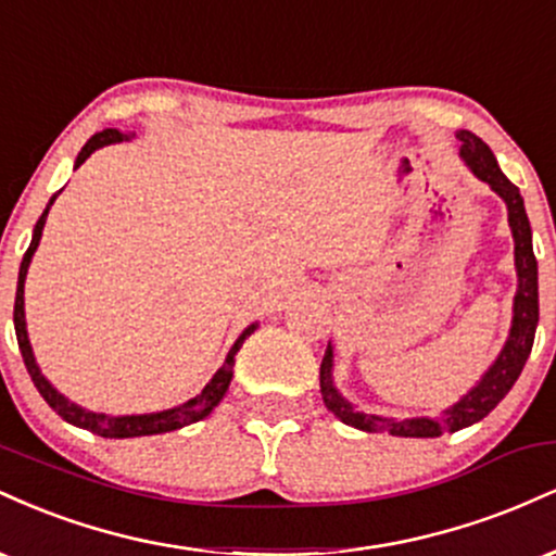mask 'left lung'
I'll use <instances>...</instances> for the list:
<instances>
[{
  "instance_id": "obj_1",
  "label": "left lung",
  "mask_w": 556,
  "mask_h": 556,
  "mask_svg": "<svg viewBox=\"0 0 556 556\" xmlns=\"http://www.w3.org/2000/svg\"><path fill=\"white\" fill-rule=\"evenodd\" d=\"M460 140V156L468 164L470 172L489 185L496 195L507 203V219L513 229L515 240V269H518V292H515L513 305V327L509 337L504 342L502 353L491 363L489 371L481 376V381L463 394L460 402L446 407L442 416L437 418H381L366 416L358 407L350 405L348 400L337 392L334 381H331V366H334V353L331 344H327V353L321 361V397L324 405L334 413L342 424L353 426V429L368 433H392V437H416L431 439L442 437L444 431H460L465 426H473L481 418H486L491 410L504 400V394L513 389L518 376L522 374L528 355H531L535 327H539V264L533 256L531 242V222H528L526 206H522L520 190L504 177V172L496 164L494 154L476 132L457 130Z\"/></svg>"
}]
</instances>
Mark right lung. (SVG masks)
I'll return each instance as SVG.
<instances>
[{"label": "right lung", "instance_id": "obj_1", "mask_svg": "<svg viewBox=\"0 0 556 556\" xmlns=\"http://www.w3.org/2000/svg\"><path fill=\"white\" fill-rule=\"evenodd\" d=\"M132 136H136V132H119V130H114V127H110V130L96 132V136L88 138V143L80 149L78 159H75V167H80V164L86 162V159L91 156L96 149H101V146L119 143V140H130ZM54 201H56V195H52V201L47 203V208H43V214L38 216V222L34 227V240H30L28 251H25L23 264H21V274H17L15 314H12V321H15L17 344H21L25 368H28V374H30V379H34L38 394H41V397L47 400V405L52 407L56 416L65 418L67 424L78 426V429H86L91 433H99V437H104V439H130V437H151V433H167V431L182 429V426H190V424H195V420L206 418L208 413H212L214 407L219 405L222 397L227 394L229 381H232L235 355H238L242 342H245L248 337L256 331L258 324H251V327H248L238 337V340H235L232 350L227 353V361L222 363V368L212 376V381L203 387L201 394H195L193 400L182 402V405L169 407V410L143 413V416H104V413H91V410H86V407L75 405V402H70L65 394H60L52 384H49V379L41 374V368H38V363L34 358V348H30V342H28V329H25V298L23 295H25V274H28L30 258H34L38 240H41L43 225H47V214H49V208H52Z\"/></svg>", "mask_w": 556, "mask_h": 556}]
</instances>
